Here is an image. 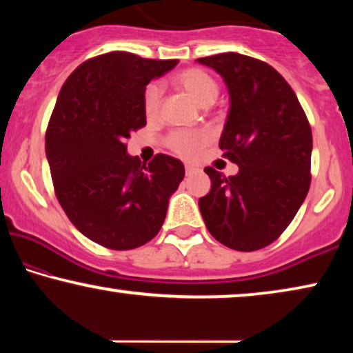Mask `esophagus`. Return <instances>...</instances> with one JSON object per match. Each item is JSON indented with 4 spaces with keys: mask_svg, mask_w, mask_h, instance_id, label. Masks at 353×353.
Returning a JSON list of instances; mask_svg holds the SVG:
<instances>
[{
    "mask_svg": "<svg viewBox=\"0 0 353 353\" xmlns=\"http://www.w3.org/2000/svg\"><path fill=\"white\" fill-rule=\"evenodd\" d=\"M197 170V168L194 167V165H190V163H186L185 165V172H186V175H192V173H194Z\"/></svg>",
    "mask_w": 353,
    "mask_h": 353,
    "instance_id": "obj_1",
    "label": "esophagus"
}]
</instances>
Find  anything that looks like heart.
Listing matches in <instances>:
<instances>
[{
	"label": "heart",
	"instance_id": "obj_1",
	"mask_svg": "<svg viewBox=\"0 0 353 353\" xmlns=\"http://www.w3.org/2000/svg\"><path fill=\"white\" fill-rule=\"evenodd\" d=\"M173 85L183 93H186L201 108H209L219 98L220 86L209 72L191 67L173 77ZM162 90L157 83L148 85L143 96V108L148 119H156L161 109ZM207 143L204 132H175L167 139L168 148L180 156L191 157Z\"/></svg>",
	"mask_w": 353,
	"mask_h": 353
}]
</instances>
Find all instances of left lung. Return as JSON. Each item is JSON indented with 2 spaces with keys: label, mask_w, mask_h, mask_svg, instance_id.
Instances as JSON below:
<instances>
[{
  "label": "left lung",
  "mask_w": 353,
  "mask_h": 353,
  "mask_svg": "<svg viewBox=\"0 0 353 353\" xmlns=\"http://www.w3.org/2000/svg\"><path fill=\"white\" fill-rule=\"evenodd\" d=\"M223 79L230 110L220 149L239 167L223 176L205 167L212 188L199 199L207 230L226 248L252 252L288 228L310 188L312 128L291 86L272 65L223 52L197 59Z\"/></svg>",
  "instance_id": "obj_1"
}]
</instances>
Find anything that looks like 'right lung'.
Returning <instances> with one entry per match:
<instances>
[{"label": "right lung", "mask_w": 353, "mask_h": 353, "mask_svg": "<svg viewBox=\"0 0 353 353\" xmlns=\"http://www.w3.org/2000/svg\"><path fill=\"white\" fill-rule=\"evenodd\" d=\"M176 64L105 52L77 67L57 96L45 143L57 201L81 234L108 249L151 241L185 178L175 157L141 163L127 152L130 134L146 125V85Z\"/></svg>", "instance_id": "right-lung-1"}]
</instances>
